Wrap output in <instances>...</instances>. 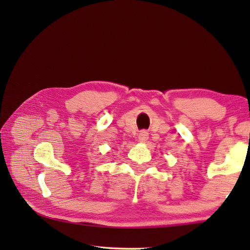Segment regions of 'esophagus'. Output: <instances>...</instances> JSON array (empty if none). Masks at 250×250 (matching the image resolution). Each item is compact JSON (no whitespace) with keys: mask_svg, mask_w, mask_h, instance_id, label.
<instances>
[{"mask_svg":"<svg viewBox=\"0 0 250 250\" xmlns=\"http://www.w3.org/2000/svg\"><path fill=\"white\" fill-rule=\"evenodd\" d=\"M139 141L140 142H146L147 140V138H149V133L146 132V131H141L140 133H139Z\"/></svg>","mask_w":250,"mask_h":250,"instance_id":"esophagus-1","label":"esophagus"}]
</instances>
